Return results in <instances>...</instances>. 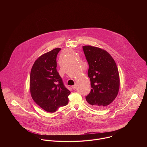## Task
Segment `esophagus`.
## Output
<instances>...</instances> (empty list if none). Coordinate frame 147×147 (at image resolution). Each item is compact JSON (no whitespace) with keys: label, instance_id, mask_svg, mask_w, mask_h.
<instances>
[{"label":"esophagus","instance_id":"1","mask_svg":"<svg viewBox=\"0 0 147 147\" xmlns=\"http://www.w3.org/2000/svg\"><path fill=\"white\" fill-rule=\"evenodd\" d=\"M76 88H77V85H76V84H75V85H73V86H72V88H73L74 90H75V89H76Z\"/></svg>","mask_w":147,"mask_h":147}]
</instances>
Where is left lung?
Wrapping results in <instances>:
<instances>
[{"label":"left lung","instance_id":"1","mask_svg":"<svg viewBox=\"0 0 147 147\" xmlns=\"http://www.w3.org/2000/svg\"><path fill=\"white\" fill-rule=\"evenodd\" d=\"M89 64L88 75L92 89L86 96L92 107L103 110L116 98L119 88V76L112 56L104 49L91 46H83Z\"/></svg>","mask_w":147,"mask_h":147}]
</instances>
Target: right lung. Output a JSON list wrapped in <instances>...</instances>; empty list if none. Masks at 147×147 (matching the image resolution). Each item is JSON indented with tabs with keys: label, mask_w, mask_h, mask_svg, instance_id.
Segmentation results:
<instances>
[{
	"label": "right lung",
	"mask_w": 147,
	"mask_h": 147,
	"mask_svg": "<svg viewBox=\"0 0 147 147\" xmlns=\"http://www.w3.org/2000/svg\"><path fill=\"white\" fill-rule=\"evenodd\" d=\"M56 48L43 54L34 63L30 78V91L35 102L48 112L67 105L70 91L63 84L57 71Z\"/></svg>",
	"instance_id": "right-lung-1"
}]
</instances>
